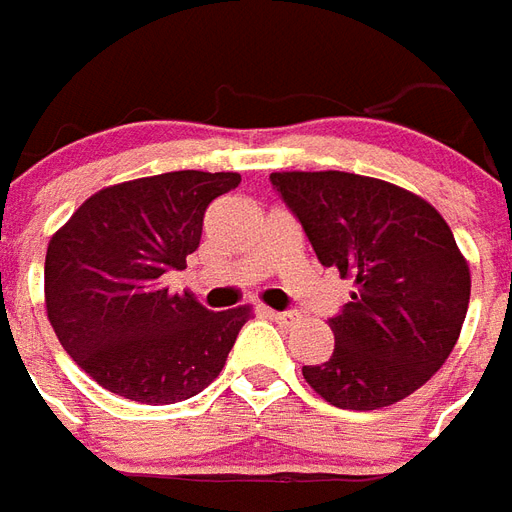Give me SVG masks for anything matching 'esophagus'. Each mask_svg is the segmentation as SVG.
Listing matches in <instances>:
<instances>
[{
  "mask_svg": "<svg viewBox=\"0 0 512 512\" xmlns=\"http://www.w3.org/2000/svg\"><path fill=\"white\" fill-rule=\"evenodd\" d=\"M260 314H263V317H271V320H290V317H293L290 312H276V309H268V306H263Z\"/></svg>",
  "mask_w": 512,
  "mask_h": 512,
  "instance_id": "obj_1",
  "label": "esophagus"
}]
</instances>
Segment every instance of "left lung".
Segmentation results:
<instances>
[{
	"label": "left lung",
	"mask_w": 512,
	"mask_h": 512,
	"mask_svg": "<svg viewBox=\"0 0 512 512\" xmlns=\"http://www.w3.org/2000/svg\"><path fill=\"white\" fill-rule=\"evenodd\" d=\"M325 268L355 279L333 314V352L304 380L342 410H380L418 391L456 347L469 268L437 208L342 170L271 173Z\"/></svg>",
	"instance_id": "obj_1"
}]
</instances>
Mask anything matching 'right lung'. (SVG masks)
<instances>
[{"instance_id":"right-lung-1","label":"right lung","mask_w":512,"mask_h":512,"mask_svg":"<svg viewBox=\"0 0 512 512\" xmlns=\"http://www.w3.org/2000/svg\"><path fill=\"white\" fill-rule=\"evenodd\" d=\"M238 173L173 170L100 189L45 252L48 320L105 391L140 404L192 399L233 350L249 309L208 312L165 287L200 246L206 208Z\"/></svg>"}]
</instances>
